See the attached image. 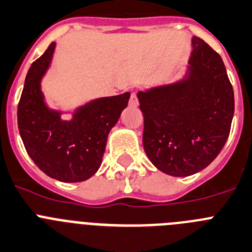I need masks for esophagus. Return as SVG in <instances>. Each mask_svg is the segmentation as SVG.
I'll return each instance as SVG.
<instances>
[{"label":"esophagus","instance_id":"34e87169","mask_svg":"<svg viewBox=\"0 0 252 252\" xmlns=\"http://www.w3.org/2000/svg\"><path fill=\"white\" fill-rule=\"evenodd\" d=\"M129 105H130V106H133V108H135V106L138 105V99H137V94L133 93L132 95H130V100H129Z\"/></svg>","mask_w":252,"mask_h":252}]
</instances>
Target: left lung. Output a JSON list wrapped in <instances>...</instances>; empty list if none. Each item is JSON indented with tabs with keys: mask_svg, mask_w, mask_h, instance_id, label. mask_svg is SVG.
I'll return each instance as SVG.
<instances>
[{
	"mask_svg": "<svg viewBox=\"0 0 252 252\" xmlns=\"http://www.w3.org/2000/svg\"><path fill=\"white\" fill-rule=\"evenodd\" d=\"M191 48L183 77L137 94L144 152L159 171L178 178L202 171L218 156L235 111L220 54L196 36Z\"/></svg>",
	"mask_w": 252,
	"mask_h": 252,
	"instance_id": "8db88e82",
	"label": "left lung"
}]
</instances>
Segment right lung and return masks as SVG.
I'll list each match as a JSON object with an SVG mask.
<instances>
[{
	"mask_svg": "<svg viewBox=\"0 0 252 252\" xmlns=\"http://www.w3.org/2000/svg\"><path fill=\"white\" fill-rule=\"evenodd\" d=\"M56 43L28 71L17 106V126L26 152L49 178L62 183L90 179L102 162L106 141L128 105L130 94L97 97L73 110L49 108L41 81L50 68ZM71 113V120H63Z\"/></svg>",
	"mask_w": 252,
	"mask_h": 252,
	"instance_id": "add662e5",
	"label": "right lung"
}]
</instances>
